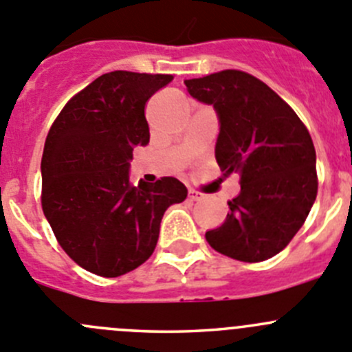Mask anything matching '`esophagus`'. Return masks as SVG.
Returning a JSON list of instances; mask_svg holds the SVG:
<instances>
[{
    "label": "esophagus",
    "mask_w": 352,
    "mask_h": 352,
    "mask_svg": "<svg viewBox=\"0 0 352 352\" xmlns=\"http://www.w3.org/2000/svg\"><path fill=\"white\" fill-rule=\"evenodd\" d=\"M202 197H204L202 193L197 192V190H193V188L188 190V199L192 200V202H197V200H200V199H202Z\"/></svg>",
    "instance_id": "1"
}]
</instances>
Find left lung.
I'll use <instances>...</instances> for the list:
<instances>
[{
  "instance_id": "1",
  "label": "left lung",
  "mask_w": 352,
  "mask_h": 352,
  "mask_svg": "<svg viewBox=\"0 0 352 352\" xmlns=\"http://www.w3.org/2000/svg\"><path fill=\"white\" fill-rule=\"evenodd\" d=\"M199 102L214 105L221 129L216 160L240 174V193L219 228L206 233L214 250L243 263L282 252L306 221L318 193L316 152L292 107L243 70L186 79Z\"/></svg>"
}]
</instances>
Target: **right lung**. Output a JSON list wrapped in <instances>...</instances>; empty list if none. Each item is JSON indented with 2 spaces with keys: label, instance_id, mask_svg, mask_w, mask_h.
Returning <instances> with one entry per match:
<instances>
[{
  "label": "right lung",
  "instance_id": "add662e5",
  "mask_svg": "<svg viewBox=\"0 0 352 352\" xmlns=\"http://www.w3.org/2000/svg\"><path fill=\"white\" fill-rule=\"evenodd\" d=\"M170 74L113 70L72 96L50 128L41 159V206L67 256L105 278L142 266L160 221L186 199L176 178L129 182L133 148L150 142L145 105Z\"/></svg>",
  "mask_w": 352,
  "mask_h": 352
}]
</instances>
